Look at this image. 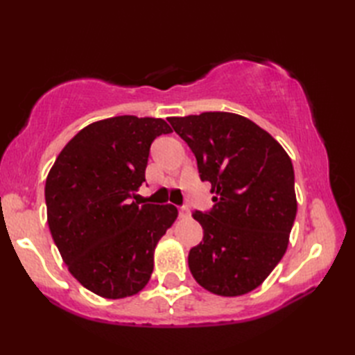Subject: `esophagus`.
Instances as JSON below:
<instances>
[{
	"mask_svg": "<svg viewBox=\"0 0 355 355\" xmlns=\"http://www.w3.org/2000/svg\"><path fill=\"white\" fill-rule=\"evenodd\" d=\"M178 214H180V216H187V215H189V209H187L186 206H180Z\"/></svg>",
	"mask_w": 355,
	"mask_h": 355,
	"instance_id": "obj_1",
	"label": "esophagus"
}]
</instances>
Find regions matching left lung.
Returning <instances> with one entry per match:
<instances>
[{
	"mask_svg": "<svg viewBox=\"0 0 355 355\" xmlns=\"http://www.w3.org/2000/svg\"><path fill=\"white\" fill-rule=\"evenodd\" d=\"M168 122L216 195L212 209L192 212L202 227V241L187 258L192 276L218 296L254 290L282 259L296 218L290 157L267 131L232 112Z\"/></svg>",
	"mask_w": 355,
	"mask_h": 355,
	"instance_id": "1",
	"label": "left lung"
}]
</instances>
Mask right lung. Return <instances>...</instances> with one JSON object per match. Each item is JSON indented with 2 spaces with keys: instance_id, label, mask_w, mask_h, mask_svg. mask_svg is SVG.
<instances>
[{
  "instance_id": "1",
  "label": "right lung",
  "mask_w": 355,
  "mask_h": 355,
  "mask_svg": "<svg viewBox=\"0 0 355 355\" xmlns=\"http://www.w3.org/2000/svg\"><path fill=\"white\" fill-rule=\"evenodd\" d=\"M163 119L119 116L88 125L67 143L45 182L47 221L70 273L97 296H134L150 279L154 250L178 215L140 205L153 141Z\"/></svg>"
}]
</instances>
